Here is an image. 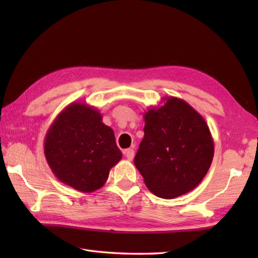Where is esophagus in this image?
<instances>
[{"label":"esophagus","mask_w":258,"mask_h":258,"mask_svg":"<svg viewBox=\"0 0 258 258\" xmlns=\"http://www.w3.org/2000/svg\"><path fill=\"white\" fill-rule=\"evenodd\" d=\"M124 154L126 156V158H127L128 161H132L134 158V151L132 149H128V150H125L124 151Z\"/></svg>","instance_id":"34e87169"}]
</instances>
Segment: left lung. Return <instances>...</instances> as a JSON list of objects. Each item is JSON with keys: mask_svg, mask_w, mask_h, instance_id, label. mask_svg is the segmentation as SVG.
<instances>
[{"mask_svg": "<svg viewBox=\"0 0 258 258\" xmlns=\"http://www.w3.org/2000/svg\"><path fill=\"white\" fill-rule=\"evenodd\" d=\"M144 138L134 164L146 187L171 200L194 189L207 174L214 141L204 117L174 96L144 114Z\"/></svg>", "mask_w": 258, "mask_h": 258, "instance_id": "obj_1", "label": "left lung"}]
</instances>
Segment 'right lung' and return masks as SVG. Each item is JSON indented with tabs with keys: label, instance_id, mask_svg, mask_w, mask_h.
<instances>
[{
	"label": "right lung",
	"instance_id": "right-lung-1",
	"mask_svg": "<svg viewBox=\"0 0 258 258\" xmlns=\"http://www.w3.org/2000/svg\"><path fill=\"white\" fill-rule=\"evenodd\" d=\"M44 154L58 180L83 193L101 188L122 158L113 130L102 122L100 111L82 102L69 104L53 120Z\"/></svg>",
	"mask_w": 258,
	"mask_h": 258
}]
</instances>
